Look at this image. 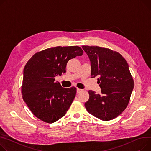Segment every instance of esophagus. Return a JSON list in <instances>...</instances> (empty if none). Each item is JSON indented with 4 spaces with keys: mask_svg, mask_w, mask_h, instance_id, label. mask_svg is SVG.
Returning a JSON list of instances; mask_svg holds the SVG:
<instances>
[{
    "mask_svg": "<svg viewBox=\"0 0 151 151\" xmlns=\"http://www.w3.org/2000/svg\"><path fill=\"white\" fill-rule=\"evenodd\" d=\"M82 91H83L82 89H80V88H76V92H77V93H79L80 92H82Z\"/></svg>",
    "mask_w": 151,
    "mask_h": 151,
    "instance_id": "esophagus-1",
    "label": "esophagus"
}]
</instances>
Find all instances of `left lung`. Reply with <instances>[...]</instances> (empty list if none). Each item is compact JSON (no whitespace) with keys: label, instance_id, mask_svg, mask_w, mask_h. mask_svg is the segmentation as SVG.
Segmentation results:
<instances>
[{"label":"left lung","instance_id":"8db88e82","mask_svg":"<svg viewBox=\"0 0 151 151\" xmlns=\"http://www.w3.org/2000/svg\"><path fill=\"white\" fill-rule=\"evenodd\" d=\"M91 65L92 78L99 76L101 93L89 90L85 103L87 112L109 121L116 118L126 108L134 88V80L125 59L118 52L98 46H82Z\"/></svg>","mask_w":151,"mask_h":151}]
</instances>
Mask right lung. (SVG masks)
I'll return each mask as SVG.
<instances>
[{
	"label": "right lung",
	"mask_w": 151,
	"mask_h": 151,
	"mask_svg": "<svg viewBox=\"0 0 151 151\" xmlns=\"http://www.w3.org/2000/svg\"><path fill=\"white\" fill-rule=\"evenodd\" d=\"M83 53L78 46H58L35 53L27 63L23 73L22 98L37 118L53 123L65 115L76 88L62 87L55 82V77L65 73L69 60Z\"/></svg>",
	"instance_id": "1"
}]
</instances>
